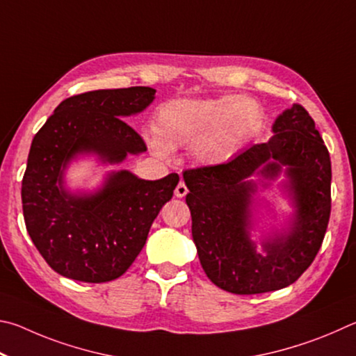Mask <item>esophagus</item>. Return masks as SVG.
<instances>
[{"label":"esophagus","mask_w":356,"mask_h":356,"mask_svg":"<svg viewBox=\"0 0 356 356\" xmlns=\"http://www.w3.org/2000/svg\"><path fill=\"white\" fill-rule=\"evenodd\" d=\"M188 186H186L184 183H178V186H177V189H175V195H177L178 198H183V197H186L188 195Z\"/></svg>","instance_id":"esophagus-1"}]
</instances>
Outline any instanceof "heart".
<instances>
[{"instance_id":"heart-1","label":"heart","mask_w":356,"mask_h":356,"mask_svg":"<svg viewBox=\"0 0 356 356\" xmlns=\"http://www.w3.org/2000/svg\"><path fill=\"white\" fill-rule=\"evenodd\" d=\"M263 122L264 111L253 98H175L156 111V136L148 137V145L162 159L170 158L172 148L191 145L198 162L216 165L232 159Z\"/></svg>"}]
</instances>
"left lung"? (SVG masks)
I'll return each mask as SVG.
<instances>
[{
    "label": "left lung",
    "mask_w": 356,
    "mask_h": 356,
    "mask_svg": "<svg viewBox=\"0 0 356 356\" xmlns=\"http://www.w3.org/2000/svg\"><path fill=\"white\" fill-rule=\"evenodd\" d=\"M273 136L234 159L183 172L189 194L192 238L208 278L239 296L278 291L297 282L313 263L332 211V162L314 120L300 104L273 123ZM286 167V188L296 214L289 232L264 241V254L250 239L253 172L275 179Z\"/></svg>",
    "instance_id": "left-lung-1"
}]
</instances>
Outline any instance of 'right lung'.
Returning <instances> with one entry per match:
<instances>
[{
	"mask_svg": "<svg viewBox=\"0 0 356 356\" xmlns=\"http://www.w3.org/2000/svg\"><path fill=\"white\" fill-rule=\"evenodd\" d=\"M154 93L136 86L73 95L34 136L22 181L23 216L35 248L59 275L84 283L123 275L172 198L178 173L147 181L128 170L112 172L102 189L81 195L64 186V170L74 156L95 153L115 164L147 152L123 117L142 112Z\"/></svg>",
	"mask_w": 356,
	"mask_h": 356,
	"instance_id": "right-lung-1",
	"label": "right lung"
}]
</instances>
